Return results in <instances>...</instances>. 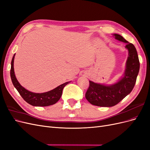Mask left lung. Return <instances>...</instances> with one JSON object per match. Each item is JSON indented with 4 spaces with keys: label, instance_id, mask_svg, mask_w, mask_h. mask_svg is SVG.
Instances as JSON below:
<instances>
[{
    "label": "left lung",
    "instance_id": "obj_1",
    "mask_svg": "<svg viewBox=\"0 0 150 150\" xmlns=\"http://www.w3.org/2000/svg\"><path fill=\"white\" fill-rule=\"evenodd\" d=\"M116 39L126 43L128 50L126 69L123 77L116 83L105 85L89 81V87L85 93L86 99L93 105L110 107L118 104L132 91L136 83L139 70L137 51L133 44L120 35L113 34Z\"/></svg>",
    "mask_w": 150,
    "mask_h": 150
}]
</instances>
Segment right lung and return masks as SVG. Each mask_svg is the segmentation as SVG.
I'll return each instance as SVG.
<instances>
[{"instance_id": "1", "label": "right lung", "mask_w": 150, "mask_h": 150, "mask_svg": "<svg viewBox=\"0 0 150 150\" xmlns=\"http://www.w3.org/2000/svg\"><path fill=\"white\" fill-rule=\"evenodd\" d=\"M15 55L16 54L13 55L11 62V77L13 86H15V88L17 89L18 92L21 95L23 100L28 104L35 106V107H47V106L52 105L56 103L61 97L63 89L70 81H67L66 83H63L60 86H57V88L49 91H47V92L42 93L31 92V91H29L25 88H23L18 83V80L16 79L13 69V62Z\"/></svg>"}]
</instances>
